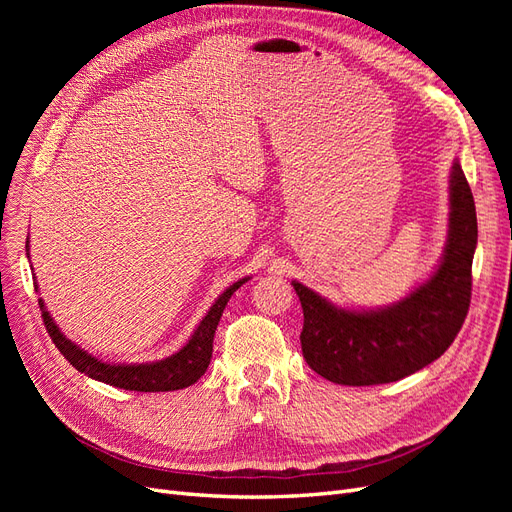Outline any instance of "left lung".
I'll return each mask as SVG.
<instances>
[{
    "label": "left lung",
    "mask_w": 512,
    "mask_h": 512,
    "mask_svg": "<svg viewBox=\"0 0 512 512\" xmlns=\"http://www.w3.org/2000/svg\"><path fill=\"white\" fill-rule=\"evenodd\" d=\"M448 241L438 271L404 301L378 312H350L292 282L303 307L301 350L316 374L335 384L371 386L406 378L455 342L472 299L478 226L466 175L453 164Z\"/></svg>",
    "instance_id": "obj_1"
}]
</instances>
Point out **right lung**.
<instances>
[{
    "instance_id": "1",
    "label": "right lung",
    "mask_w": 512,
    "mask_h": 512,
    "mask_svg": "<svg viewBox=\"0 0 512 512\" xmlns=\"http://www.w3.org/2000/svg\"><path fill=\"white\" fill-rule=\"evenodd\" d=\"M245 282L247 277L245 280L235 282L220 294L218 301L213 303V307L203 318V322L198 324V329L190 337V342L185 344L177 354L168 356V359L158 363H141V365H111V363L98 361L96 356L87 354L79 346H74L70 339L61 335V331L55 327L53 318L44 309L42 299L38 303L42 309L44 327L49 331L55 348L64 354V359L70 361V365L79 369L81 374L100 380L104 384L117 386V389L158 393V391L185 389V386L194 384L200 376L205 374L213 354V335H215V329H218L224 307L232 297V292H235L239 286H243Z\"/></svg>"
}]
</instances>
